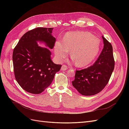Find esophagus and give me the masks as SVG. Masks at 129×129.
Listing matches in <instances>:
<instances>
[{"instance_id": "esophagus-1", "label": "esophagus", "mask_w": 129, "mask_h": 129, "mask_svg": "<svg viewBox=\"0 0 129 129\" xmlns=\"http://www.w3.org/2000/svg\"><path fill=\"white\" fill-rule=\"evenodd\" d=\"M61 69L62 71H66V70H67L68 69V68L66 65H62Z\"/></svg>"}]
</instances>
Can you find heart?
<instances>
[{"instance_id": "obj_1", "label": "heart", "mask_w": 129, "mask_h": 129, "mask_svg": "<svg viewBox=\"0 0 129 129\" xmlns=\"http://www.w3.org/2000/svg\"><path fill=\"white\" fill-rule=\"evenodd\" d=\"M101 41L99 38L84 31L68 32L63 40H57L54 46V52L58 61L67 56L69 50L71 56L79 67H84L93 61L100 52Z\"/></svg>"}]
</instances>
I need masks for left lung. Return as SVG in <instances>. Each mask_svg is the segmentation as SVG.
Listing matches in <instances>:
<instances>
[{"mask_svg": "<svg viewBox=\"0 0 129 129\" xmlns=\"http://www.w3.org/2000/svg\"><path fill=\"white\" fill-rule=\"evenodd\" d=\"M104 47L99 57L90 67L76 71L73 87L84 96L97 94L106 86L115 67L111 44L102 36Z\"/></svg>", "mask_w": 129, "mask_h": 129, "instance_id": "8db88e82", "label": "left lung"}]
</instances>
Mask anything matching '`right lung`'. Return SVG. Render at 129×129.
Segmentation results:
<instances>
[{
    "label": "right lung",
    "mask_w": 129,
    "mask_h": 129,
    "mask_svg": "<svg viewBox=\"0 0 129 129\" xmlns=\"http://www.w3.org/2000/svg\"><path fill=\"white\" fill-rule=\"evenodd\" d=\"M53 28L38 27L24 34L15 47L13 63L15 79L27 92L39 94L52 83L61 64L54 63L51 52L39 46L38 41L53 49L56 39L52 35Z\"/></svg>",
    "instance_id": "right-lung-1"
}]
</instances>
